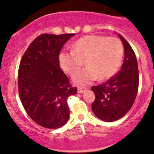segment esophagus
I'll return each instance as SVG.
<instances>
[{
    "instance_id": "1",
    "label": "esophagus",
    "mask_w": 154,
    "mask_h": 154,
    "mask_svg": "<svg viewBox=\"0 0 154 154\" xmlns=\"http://www.w3.org/2000/svg\"><path fill=\"white\" fill-rule=\"evenodd\" d=\"M85 90H86V88H85V87H78V88H77V92L80 94H82V92L85 91Z\"/></svg>"
}]
</instances>
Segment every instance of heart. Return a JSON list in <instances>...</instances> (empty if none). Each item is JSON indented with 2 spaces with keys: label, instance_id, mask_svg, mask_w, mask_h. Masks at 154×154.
<instances>
[{
  "label": "heart",
  "instance_id": "1",
  "mask_svg": "<svg viewBox=\"0 0 154 154\" xmlns=\"http://www.w3.org/2000/svg\"><path fill=\"white\" fill-rule=\"evenodd\" d=\"M124 54L120 40L98 35H87L77 40L72 51H62L59 60L61 67L68 74H74L84 64L88 67L74 76V81L85 85L97 78L106 80L117 72Z\"/></svg>",
  "mask_w": 154,
  "mask_h": 154
}]
</instances>
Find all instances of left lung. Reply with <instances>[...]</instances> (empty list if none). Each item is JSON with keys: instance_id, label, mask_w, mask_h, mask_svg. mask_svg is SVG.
Returning a JSON list of instances; mask_svg holds the SVG:
<instances>
[{"instance_id": "left-lung-1", "label": "left lung", "mask_w": 154, "mask_h": 154, "mask_svg": "<svg viewBox=\"0 0 154 154\" xmlns=\"http://www.w3.org/2000/svg\"><path fill=\"white\" fill-rule=\"evenodd\" d=\"M125 49L122 68L103 84L92 86L95 100L92 111L99 119L114 122L128 112L135 101L139 87L138 63L134 50L128 42L118 34Z\"/></svg>"}]
</instances>
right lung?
Returning a JSON list of instances; mask_svg holds the SVG:
<instances>
[{"label": "right lung", "instance_id": "obj_1", "mask_svg": "<svg viewBox=\"0 0 154 154\" xmlns=\"http://www.w3.org/2000/svg\"><path fill=\"white\" fill-rule=\"evenodd\" d=\"M74 35L42 34L20 60L17 78L22 105L34 122L46 128H59L67 122L68 98L77 92L59 61L61 49Z\"/></svg>", "mask_w": 154, "mask_h": 154}]
</instances>
